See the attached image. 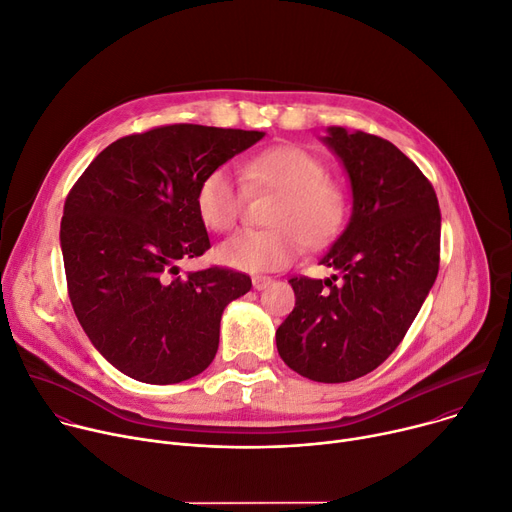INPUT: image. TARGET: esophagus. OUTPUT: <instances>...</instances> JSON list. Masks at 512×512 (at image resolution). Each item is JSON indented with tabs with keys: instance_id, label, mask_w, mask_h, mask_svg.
<instances>
[{
	"instance_id": "obj_1",
	"label": "esophagus",
	"mask_w": 512,
	"mask_h": 512,
	"mask_svg": "<svg viewBox=\"0 0 512 512\" xmlns=\"http://www.w3.org/2000/svg\"><path fill=\"white\" fill-rule=\"evenodd\" d=\"M271 282H274V280L267 278V276H255V278H253V288H255V290H265Z\"/></svg>"
}]
</instances>
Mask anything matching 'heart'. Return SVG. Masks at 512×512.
Segmentation results:
<instances>
[{"label":"heart","mask_w":512,"mask_h":512,"mask_svg":"<svg viewBox=\"0 0 512 512\" xmlns=\"http://www.w3.org/2000/svg\"><path fill=\"white\" fill-rule=\"evenodd\" d=\"M251 187L280 193L269 210L271 228L243 230L218 247V261L247 274H263L290 265L302 241L319 247L339 232L348 214L346 193L327 181L325 164L298 146L261 152L243 166ZM245 185L228 166H216L199 181L195 208L210 230H230L243 212Z\"/></svg>","instance_id":"b5f03b06"}]
</instances>
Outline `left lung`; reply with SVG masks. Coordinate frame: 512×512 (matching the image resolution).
Masks as SVG:
<instances>
[{
  "label": "left lung",
  "mask_w": 512,
  "mask_h": 512,
  "mask_svg": "<svg viewBox=\"0 0 512 512\" xmlns=\"http://www.w3.org/2000/svg\"><path fill=\"white\" fill-rule=\"evenodd\" d=\"M323 144L346 168L352 216L319 261L337 274L290 280L296 304L276 344L302 377L348 383L383 364L422 309L438 274L440 210L391 142L333 125Z\"/></svg>",
  "instance_id": "8db88e82"
}]
</instances>
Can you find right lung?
<instances>
[{
  "instance_id": "1",
  "label": "right lung",
  "mask_w": 512,
  "mask_h": 512,
  "mask_svg": "<svg viewBox=\"0 0 512 512\" xmlns=\"http://www.w3.org/2000/svg\"><path fill=\"white\" fill-rule=\"evenodd\" d=\"M263 131L177 123L102 150L65 199L61 253L74 313L92 346L127 377L173 385L206 370L228 302L251 278L226 267L179 276L210 249L199 181Z\"/></svg>"
}]
</instances>
